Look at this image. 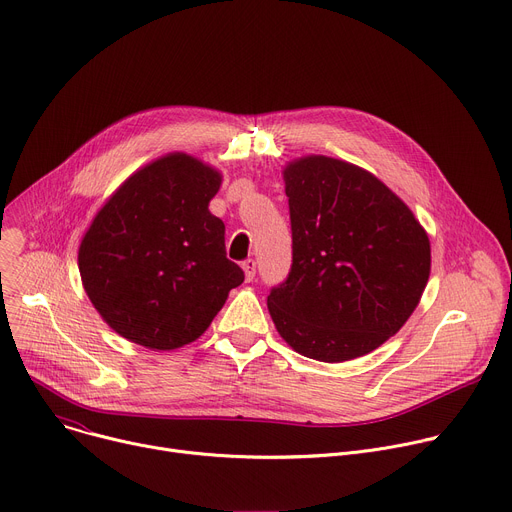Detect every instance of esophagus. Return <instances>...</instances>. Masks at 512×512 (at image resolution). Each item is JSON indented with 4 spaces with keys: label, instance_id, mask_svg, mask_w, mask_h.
<instances>
[{
    "label": "esophagus",
    "instance_id": "esophagus-1",
    "mask_svg": "<svg viewBox=\"0 0 512 512\" xmlns=\"http://www.w3.org/2000/svg\"><path fill=\"white\" fill-rule=\"evenodd\" d=\"M243 271H245V279H247V281H253V279H255V273H257V263H255V259L243 261Z\"/></svg>",
    "mask_w": 512,
    "mask_h": 512
}]
</instances>
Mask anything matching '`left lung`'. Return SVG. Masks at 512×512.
Instances as JSON below:
<instances>
[{
    "instance_id": "8db88e82",
    "label": "left lung",
    "mask_w": 512,
    "mask_h": 512,
    "mask_svg": "<svg viewBox=\"0 0 512 512\" xmlns=\"http://www.w3.org/2000/svg\"><path fill=\"white\" fill-rule=\"evenodd\" d=\"M283 180L294 259L267 296L279 336L322 362L373 352L421 300L431 269L425 229L354 164L304 156L285 166Z\"/></svg>"
}]
</instances>
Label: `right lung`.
<instances>
[{
	"mask_svg": "<svg viewBox=\"0 0 512 512\" xmlns=\"http://www.w3.org/2000/svg\"><path fill=\"white\" fill-rule=\"evenodd\" d=\"M221 182L212 166L166 154L131 174L93 218L79 271L119 336L150 350L190 344L243 283L227 259L225 223L208 210Z\"/></svg>",
	"mask_w": 512,
	"mask_h": 512,
	"instance_id": "1",
	"label": "right lung"
}]
</instances>
